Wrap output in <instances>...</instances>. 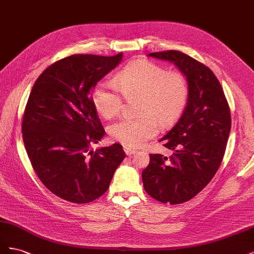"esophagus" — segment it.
<instances>
[{
	"mask_svg": "<svg viewBox=\"0 0 254 254\" xmlns=\"http://www.w3.org/2000/svg\"><path fill=\"white\" fill-rule=\"evenodd\" d=\"M124 150L126 152L127 156H131V155H134V153L136 152L135 149H132V148H128V147H124Z\"/></svg>",
	"mask_w": 254,
	"mask_h": 254,
	"instance_id": "1",
	"label": "esophagus"
}]
</instances>
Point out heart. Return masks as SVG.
<instances>
[{
    "label": "heart",
    "mask_w": 254,
    "mask_h": 254,
    "mask_svg": "<svg viewBox=\"0 0 254 254\" xmlns=\"http://www.w3.org/2000/svg\"><path fill=\"white\" fill-rule=\"evenodd\" d=\"M114 82L101 81L92 92V103L105 119L120 113L123 96L128 101L140 98L136 119H123L109 128L114 141L125 147L137 148L158 133V124L166 128L180 119L190 97L186 75L168 71L159 64L137 59L115 75Z\"/></svg>",
    "instance_id": "heart-1"
}]
</instances>
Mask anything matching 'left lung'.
I'll list each match as a JSON object with an SVG mask.
<instances>
[{
  "instance_id": "1",
  "label": "left lung",
  "mask_w": 254,
  "mask_h": 254,
  "mask_svg": "<svg viewBox=\"0 0 254 254\" xmlns=\"http://www.w3.org/2000/svg\"><path fill=\"white\" fill-rule=\"evenodd\" d=\"M179 67L190 84V97L176 125L159 142L174 151L167 158L150 153L142 173L143 186L156 200L179 204L201 191L216 174L231 129V113L224 90L203 64L179 51L150 53Z\"/></svg>"
}]
</instances>
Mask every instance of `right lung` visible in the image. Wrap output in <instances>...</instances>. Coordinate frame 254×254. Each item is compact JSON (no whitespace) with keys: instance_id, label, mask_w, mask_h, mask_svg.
<instances>
[{"instance_id":"obj_1","label":"right lung","mask_w":254,"mask_h":254,"mask_svg":"<svg viewBox=\"0 0 254 254\" xmlns=\"http://www.w3.org/2000/svg\"><path fill=\"white\" fill-rule=\"evenodd\" d=\"M122 58L75 54L45 68L30 91L22 118L26 152L45 188L68 202L104 195L126 157L118 143L90 150L105 134L92 90Z\"/></svg>"}]
</instances>
